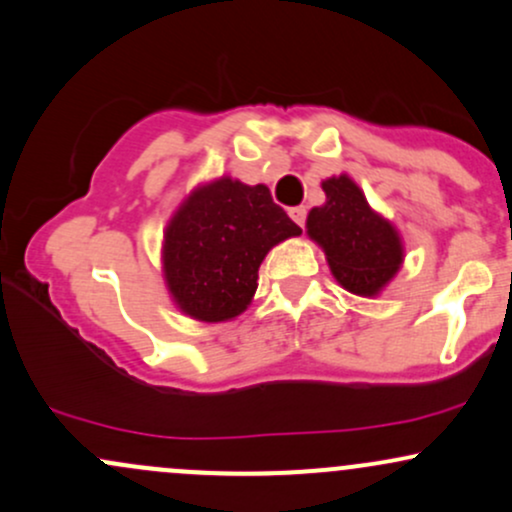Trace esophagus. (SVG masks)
I'll use <instances>...</instances> for the list:
<instances>
[{"instance_id":"obj_1","label":"esophagus","mask_w":512,"mask_h":512,"mask_svg":"<svg viewBox=\"0 0 512 512\" xmlns=\"http://www.w3.org/2000/svg\"><path fill=\"white\" fill-rule=\"evenodd\" d=\"M290 218L297 222L299 227H304V222H306V208L304 206H294V208H290Z\"/></svg>"}]
</instances>
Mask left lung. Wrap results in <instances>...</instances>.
<instances>
[{
  "label": "left lung",
  "instance_id": "obj_1",
  "mask_svg": "<svg viewBox=\"0 0 512 512\" xmlns=\"http://www.w3.org/2000/svg\"><path fill=\"white\" fill-rule=\"evenodd\" d=\"M326 203L311 208L306 234L326 251L330 273L345 290L374 297L393 280L405 258L398 230L376 213L347 174L321 184Z\"/></svg>",
  "mask_w": 512,
  "mask_h": 512
}]
</instances>
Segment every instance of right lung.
<instances>
[{
	"label": "right lung",
	"instance_id": "add662e5",
	"mask_svg": "<svg viewBox=\"0 0 512 512\" xmlns=\"http://www.w3.org/2000/svg\"><path fill=\"white\" fill-rule=\"evenodd\" d=\"M302 234L268 186L220 177L186 196L167 222L162 273L174 304L196 321L239 316L254 299L258 268L275 244Z\"/></svg>",
	"mask_w": 512,
	"mask_h": 512
}]
</instances>
